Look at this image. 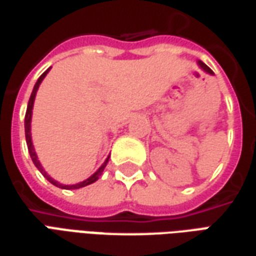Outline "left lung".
<instances>
[{
	"instance_id": "1",
	"label": "left lung",
	"mask_w": 256,
	"mask_h": 256,
	"mask_svg": "<svg viewBox=\"0 0 256 256\" xmlns=\"http://www.w3.org/2000/svg\"><path fill=\"white\" fill-rule=\"evenodd\" d=\"M198 65L201 66V68H202V69H204V70H205V72H208V73H210V74H214V72H212V70H210V69H209L208 66L205 65L204 62H201V60H198Z\"/></svg>"
}]
</instances>
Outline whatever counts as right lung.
<instances>
[{
    "mask_svg": "<svg viewBox=\"0 0 256 256\" xmlns=\"http://www.w3.org/2000/svg\"><path fill=\"white\" fill-rule=\"evenodd\" d=\"M48 72H50V69H47L46 72L42 73L40 78H38V80L36 82L34 88H33V91H32V96H30V100H28V110H26V116H24V134H26V142H28V154H30L32 160H33V164L36 165V168H37V169L41 172V174L47 178L50 183L54 184V186H56V187H60V188H65V190H76V188H82V187H86V186H88V184H92L94 182H97L98 178L102 174L104 169H105V166H106L108 160H110V156L106 158V160L104 162L102 165H101V168H100V169H98V170L94 174H91L88 178H86V180H83V182H80V183H78V184H72V186H65V184L58 183L56 180H54L52 178H50L47 172L42 169L40 160H38V158H37V154H36V151H34L33 142H32V133H30V130H32V128H30V123H32V114H33V104H34L36 92H37V90H38V87H40V84H41V82H42V80H44V78L47 76Z\"/></svg>",
    "mask_w": 256,
    "mask_h": 256,
    "instance_id": "right-lung-1",
    "label": "right lung"
}]
</instances>
